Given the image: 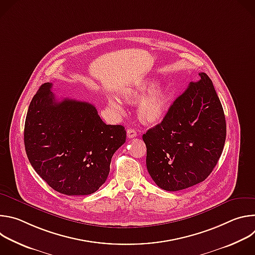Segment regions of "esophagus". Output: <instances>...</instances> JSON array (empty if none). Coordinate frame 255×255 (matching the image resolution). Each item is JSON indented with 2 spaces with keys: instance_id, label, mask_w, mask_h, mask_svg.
Here are the masks:
<instances>
[{
  "instance_id": "esophagus-1",
  "label": "esophagus",
  "mask_w": 255,
  "mask_h": 255,
  "mask_svg": "<svg viewBox=\"0 0 255 255\" xmlns=\"http://www.w3.org/2000/svg\"><path fill=\"white\" fill-rule=\"evenodd\" d=\"M136 136H137V132L134 129H132V128L127 129V137L128 138H134Z\"/></svg>"
}]
</instances>
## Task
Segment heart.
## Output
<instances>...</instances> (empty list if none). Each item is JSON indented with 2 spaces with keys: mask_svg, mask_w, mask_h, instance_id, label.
I'll return each mask as SVG.
<instances>
[{
  "mask_svg": "<svg viewBox=\"0 0 255 255\" xmlns=\"http://www.w3.org/2000/svg\"><path fill=\"white\" fill-rule=\"evenodd\" d=\"M157 86V80L147 79L132 88L126 89L122 93L123 98L131 103L142 99L138 104L137 113L139 119L146 124H155L159 122L164 117L171 101L170 89L165 86H160L156 88ZM147 92L150 94H148ZM145 94L147 96H145ZM108 103L115 112H123L122 103L117 97L110 96L108 98Z\"/></svg>",
  "mask_w": 255,
  "mask_h": 255,
  "instance_id": "1",
  "label": "heart"
}]
</instances>
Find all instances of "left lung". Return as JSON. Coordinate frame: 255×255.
Here are the masks:
<instances>
[{"mask_svg":"<svg viewBox=\"0 0 255 255\" xmlns=\"http://www.w3.org/2000/svg\"><path fill=\"white\" fill-rule=\"evenodd\" d=\"M191 83L175 99L161 123L143 134L146 166L154 183L174 192L205 180L219 160L226 120L210 78Z\"/></svg>","mask_w":255,"mask_h":255,"instance_id":"left-lung-1","label":"left lung"}]
</instances>
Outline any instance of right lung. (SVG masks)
Returning a JSON list of instances; mask_svg holds the SVG:
<instances>
[{"mask_svg":"<svg viewBox=\"0 0 255 255\" xmlns=\"http://www.w3.org/2000/svg\"><path fill=\"white\" fill-rule=\"evenodd\" d=\"M45 83L33 97L25 120L28 159L54 191L86 196L105 183L113 154L126 141L121 125H107L94 105L57 101Z\"/></svg>","mask_w":255,"mask_h":255,"instance_id":"obj_1","label":"right lung"}]
</instances>
